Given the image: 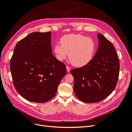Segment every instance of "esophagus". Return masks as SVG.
I'll use <instances>...</instances> for the list:
<instances>
[{"mask_svg": "<svg viewBox=\"0 0 132 132\" xmlns=\"http://www.w3.org/2000/svg\"><path fill=\"white\" fill-rule=\"evenodd\" d=\"M66 69H67V72H69L70 70V68L68 66H66Z\"/></svg>", "mask_w": 132, "mask_h": 132, "instance_id": "esophagus-1", "label": "esophagus"}]
</instances>
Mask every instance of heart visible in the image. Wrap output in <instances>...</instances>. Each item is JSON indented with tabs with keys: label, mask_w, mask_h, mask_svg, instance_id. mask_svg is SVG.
Returning a JSON list of instances; mask_svg holds the SVG:
<instances>
[{
	"label": "heart",
	"mask_w": 132,
	"mask_h": 132,
	"mask_svg": "<svg viewBox=\"0 0 132 132\" xmlns=\"http://www.w3.org/2000/svg\"><path fill=\"white\" fill-rule=\"evenodd\" d=\"M61 44L56 43L54 51L57 59L62 61L69 53V60L76 67H83L90 62L95 51L92 39L79 34L65 35L61 39Z\"/></svg>",
	"instance_id": "1"
}]
</instances>
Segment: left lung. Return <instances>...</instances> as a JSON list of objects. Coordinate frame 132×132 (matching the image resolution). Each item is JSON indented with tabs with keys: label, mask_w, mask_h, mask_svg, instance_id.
Masks as SVG:
<instances>
[{
	"label": "left lung",
	"mask_w": 132,
	"mask_h": 132,
	"mask_svg": "<svg viewBox=\"0 0 132 132\" xmlns=\"http://www.w3.org/2000/svg\"><path fill=\"white\" fill-rule=\"evenodd\" d=\"M99 46L87 65L70 70L76 96L86 103L98 102L116 88L119 75V59L112 43L98 33Z\"/></svg>",
	"instance_id": "1"
}]
</instances>
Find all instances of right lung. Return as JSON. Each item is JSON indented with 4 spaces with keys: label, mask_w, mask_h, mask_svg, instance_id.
Here are the masks:
<instances>
[{
    "label": "right lung",
    "mask_w": 132,
    "mask_h": 132,
    "mask_svg": "<svg viewBox=\"0 0 132 132\" xmlns=\"http://www.w3.org/2000/svg\"><path fill=\"white\" fill-rule=\"evenodd\" d=\"M51 32H33L16 44L10 60L13 85L26 100L46 102L55 95L66 73L65 65L52 53Z\"/></svg>",
    "instance_id": "obj_1"
}]
</instances>
